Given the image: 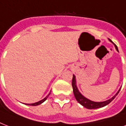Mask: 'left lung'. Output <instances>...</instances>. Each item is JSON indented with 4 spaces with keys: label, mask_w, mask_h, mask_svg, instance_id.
Returning <instances> with one entry per match:
<instances>
[{
    "label": "left lung",
    "mask_w": 126,
    "mask_h": 126,
    "mask_svg": "<svg viewBox=\"0 0 126 126\" xmlns=\"http://www.w3.org/2000/svg\"><path fill=\"white\" fill-rule=\"evenodd\" d=\"M109 40L110 42H112V43H113L110 39H109ZM114 45L115 46L116 49L118 51V47L117 46H116V45H115L114 44ZM72 86H73V93H74V95H75V98H76V99H77V101L79 102L81 105H82L83 107H84L86 108V109H99V108L103 107L105 106L109 105V104L116 97V96L118 94L120 90V89H121L122 88L121 87V88H120L119 90L117 92V93H116L112 97L109 99L107 100V101H105L95 102L93 101H91V100L88 99V98H86V97H84L82 94L79 92V89L77 88L76 77H75V75H73V80H72Z\"/></svg>",
    "instance_id": "obj_1"
}]
</instances>
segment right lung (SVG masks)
<instances>
[{"label":"right lung","mask_w":126,"mask_h":126,"mask_svg":"<svg viewBox=\"0 0 126 126\" xmlns=\"http://www.w3.org/2000/svg\"><path fill=\"white\" fill-rule=\"evenodd\" d=\"M50 94H51V91H50V92L49 93V94L47 95L46 97L45 98H44L43 99L40 100V101H39L38 102H36V103H31V104H27V103H25V105H30V106H37V105H40V104H42V103H44V102L47 99V98L48 97V96L50 95Z\"/></svg>","instance_id":"right-lung-1"}]
</instances>
